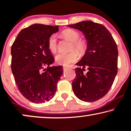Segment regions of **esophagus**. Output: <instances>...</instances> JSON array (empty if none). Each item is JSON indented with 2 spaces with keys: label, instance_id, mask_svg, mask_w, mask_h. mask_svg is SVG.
Segmentation results:
<instances>
[{
  "label": "esophagus",
  "instance_id": "obj_1",
  "mask_svg": "<svg viewBox=\"0 0 131 131\" xmlns=\"http://www.w3.org/2000/svg\"><path fill=\"white\" fill-rule=\"evenodd\" d=\"M63 69L64 71H67V70H68V68L66 67H63Z\"/></svg>",
  "mask_w": 131,
  "mask_h": 131
}]
</instances>
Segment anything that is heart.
<instances>
[{"label":"heart","mask_w":131,"mask_h":131,"mask_svg":"<svg viewBox=\"0 0 131 131\" xmlns=\"http://www.w3.org/2000/svg\"><path fill=\"white\" fill-rule=\"evenodd\" d=\"M62 35L64 38L72 42L71 50H76L81 56L86 53L88 48L87 44L84 40L79 39L80 35L78 32L72 29H66L62 32ZM48 47L52 53L56 52L57 41L56 35H52L49 38L48 40ZM77 52L75 50H72L68 53H58L56 56L55 60L59 64L67 66L77 60L79 55Z\"/></svg>","instance_id":"obj_1"}]
</instances>
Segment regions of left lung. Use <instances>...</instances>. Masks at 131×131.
<instances>
[{
  "instance_id": "left-lung-1",
  "label": "left lung",
  "mask_w": 131,
  "mask_h": 131,
  "mask_svg": "<svg viewBox=\"0 0 131 131\" xmlns=\"http://www.w3.org/2000/svg\"><path fill=\"white\" fill-rule=\"evenodd\" d=\"M68 26L81 31L88 48L76 64L75 78L72 86L80 100L94 102L108 93L117 73L118 50L110 32L105 26L92 21H83ZM86 68L88 72L83 71Z\"/></svg>"
}]
</instances>
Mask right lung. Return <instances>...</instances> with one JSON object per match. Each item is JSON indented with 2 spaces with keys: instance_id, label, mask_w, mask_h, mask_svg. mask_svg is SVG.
Listing matches in <instances>:
<instances>
[{
  "instance_id": "add662e5",
  "label": "right lung",
  "mask_w": 131,
  "mask_h": 131,
  "mask_svg": "<svg viewBox=\"0 0 131 131\" xmlns=\"http://www.w3.org/2000/svg\"><path fill=\"white\" fill-rule=\"evenodd\" d=\"M58 31V26L32 24L20 31L12 45L15 83L22 95L34 103L53 98L63 74L62 66H50L54 59L48 47L49 38Z\"/></svg>"
}]
</instances>
